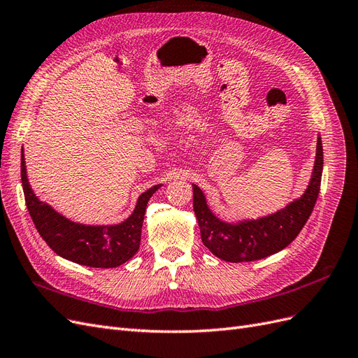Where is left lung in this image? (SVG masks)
I'll list each match as a JSON object with an SVG mask.
<instances>
[{
	"mask_svg": "<svg viewBox=\"0 0 358 358\" xmlns=\"http://www.w3.org/2000/svg\"><path fill=\"white\" fill-rule=\"evenodd\" d=\"M322 164V143L318 137L315 166L305 194L273 215L239 224H229L216 218L206 204L201 189L192 185V206L204 246L213 255L230 263L255 262L279 252L296 239L309 220L318 199Z\"/></svg>",
	"mask_w": 358,
	"mask_h": 358,
	"instance_id": "1",
	"label": "left lung"
}]
</instances>
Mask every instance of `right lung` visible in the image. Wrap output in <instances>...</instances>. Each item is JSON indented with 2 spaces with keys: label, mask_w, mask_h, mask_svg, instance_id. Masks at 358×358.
<instances>
[{
  "label": "right lung",
  "mask_w": 358,
  "mask_h": 358,
  "mask_svg": "<svg viewBox=\"0 0 358 358\" xmlns=\"http://www.w3.org/2000/svg\"><path fill=\"white\" fill-rule=\"evenodd\" d=\"M20 178L32 222L52 251L73 263L104 268L124 264L138 251L148 201L161 187L155 185L145 191L138 197L134 212L124 222L92 227L71 222L36 197L27 178L24 149L20 155Z\"/></svg>",
  "instance_id": "1"
}]
</instances>
